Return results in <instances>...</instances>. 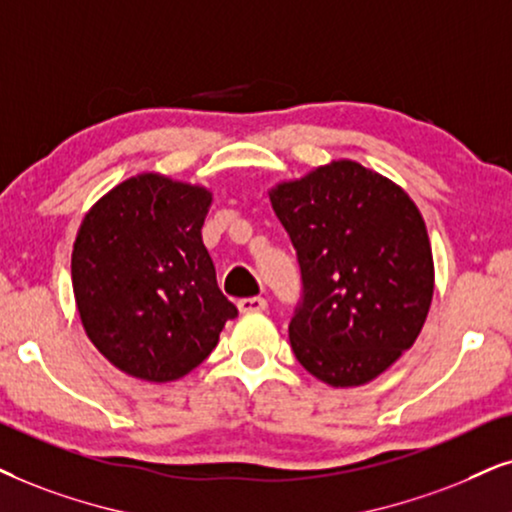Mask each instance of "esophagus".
<instances>
[{
  "label": "esophagus",
  "instance_id": "obj_1",
  "mask_svg": "<svg viewBox=\"0 0 512 512\" xmlns=\"http://www.w3.org/2000/svg\"><path fill=\"white\" fill-rule=\"evenodd\" d=\"M238 309H241V314L264 312L267 309V300L264 297H243V300H238Z\"/></svg>",
  "mask_w": 512,
  "mask_h": 512
}]
</instances>
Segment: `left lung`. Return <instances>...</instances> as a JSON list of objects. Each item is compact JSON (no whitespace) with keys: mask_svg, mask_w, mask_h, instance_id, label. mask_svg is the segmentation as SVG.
<instances>
[{"mask_svg":"<svg viewBox=\"0 0 512 512\" xmlns=\"http://www.w3.org/2000/svg\"><path fill=\"white\" fill-rule=\"evenodd\" d=\"M302 271L290 347L331 387L371 383L428 319L435 264L428 229L401 186L333 160L269 191Z\"/></svg>","mask_w":512,"mask_h":512,"instance_id":"obj_1","label":"left lung"}]
</instances>
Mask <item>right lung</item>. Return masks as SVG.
Masks as SVG:
<instances>
[{
  "instance_id": "obj_1",
  "label": "right lung",
  "mask_w": 512,
  "mask_h": 512,
  "mask_svg": "<svg viewBox=\"0 0 512 512\" xmlns=\"http://www.w3.org/2000/svg\"><path fill=\"white\" fill-rule=\"evenodd\" d=\"M210 205L205 186L144 172L96 200L77 229L70 274L82 328L132 378H184L238 314L200 236Z\"/></svg>"
}]
</instances>
